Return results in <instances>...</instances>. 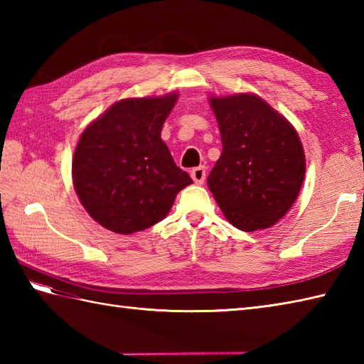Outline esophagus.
Here are the masks:
<instances>
[{"label":"esophagus","mask_w":364,"mask_h":364,"mask_svg":"<svg viewBox=\"0 0 364 364\" xmlns=\"http://www.w3.org/2000/svg\"><path fill=\"white\" fill-rule=\"evenodd\" d=\"M191 176L192 180H194L197 184H203L205 180H206V167L200 166V167H196L191 170Z\"/></svg>","instance_id":"esophagus-1"}]
</instances>
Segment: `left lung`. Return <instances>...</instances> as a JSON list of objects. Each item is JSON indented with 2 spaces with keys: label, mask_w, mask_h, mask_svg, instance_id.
I'll return each mask as SVG.
<instances>
[{
  "label": "left lung",
  "mask_w": 364,
  "mask_h": 364,
  "mask_svg": "<svg viewBox=\"0 0 364 364\" xmlns=\"http://www.w3.org/2000/svg\"><path fill=\"white\" fill-rule=\"evenodd\" d=\"M222 154L208 176L223 215L242 231L275 225L289 211L305 178L297 131L253 94L211 97Z\"/></svg>",
  "instance_id": "left-lung-1"
}]
</instances>
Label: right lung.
I'll use <instances>...</instances> for the list:
<instances>
[{"mask_svg":"<svg viewBox=\"0 0 364 364\" xmlns=\"http://www.w3.org/2000/svg\"><path fill=\"white\" fill-rule=\"evenodd\" d=\"M178 94L127 98L84 129L73 154V186L100 225L131 235L158 223L192 183L178 167L161 129Z\"/></svg>","mask_w":364,"mask_h":364,"instance_id":"1","label":"right lung"}]
</instances>
